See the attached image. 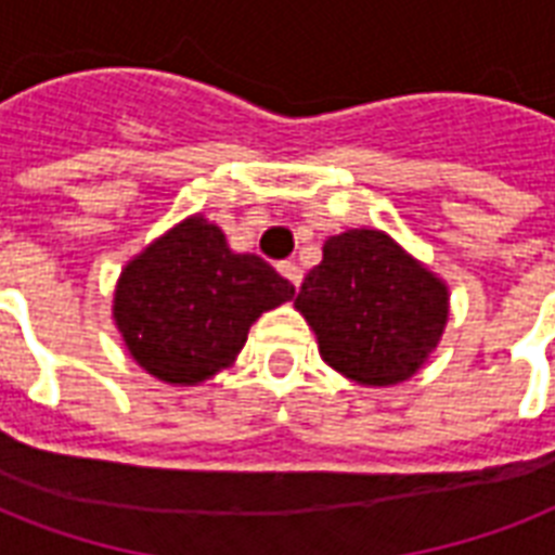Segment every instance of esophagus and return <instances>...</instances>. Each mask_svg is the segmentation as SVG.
Returning a JSON list of instances; mask_svg holds the SVG:
<instances>
[{
    "instance_id": "34e87169",
    "label": "esophagus",
    "mask_w": 555,
    "mask_h": 555,
    "mask_svg": "<svg viewBox=\"0 0 555 555\" xmlns=\"http://www.w3.org/2000/svg\"><path fill=\"white\" fill-rule=\"evenodd\" d=\"M279 273L299 291V285H302V268H299L296 261H282V264H279Z\"/></svg>"
}]
</instances>
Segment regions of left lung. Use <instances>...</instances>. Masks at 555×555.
<instances>
[{
    "label": "left lung",
    "mask_w": 555,
    "mask_h": 555,
    "mask_svg": "<svg viewBox=\"0 0 555 555\" xmlns=\"http://www.w3.org/2000/svg\"><path fill=\"white\" fill-rule=\"evenodd\" d=\"M294 305L331 369L360 386H397L438 348L449 287L391 235L360 227L331 235Z\"/></svg>",
    "instance_id": "left-lung-1"
}]
</instances>
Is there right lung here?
<instances>
[{"mask_svg": "<svg viewBox=\"0 0 555 555\" xmlns=\"http://www.w3.org/2000/svg\"><path fill=\"white\" fill-rule=\"evenodd\" d=\"M294 294L268 261L233 253L216 224L190 216L126 264L112 317L141 369L198 386L230 369L253 322Z\"/></svg>", "mask_w": 555, "mask_h": 555, "instance_id": "1", "label": "right lung"}]
</instances>
